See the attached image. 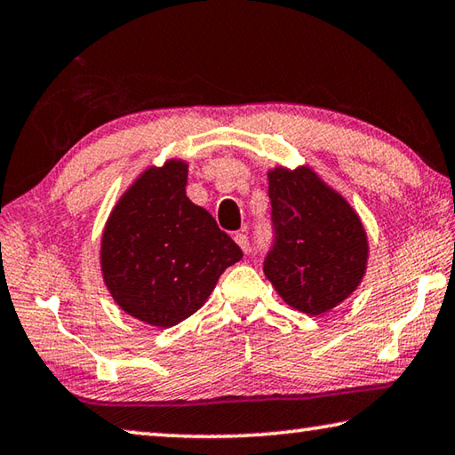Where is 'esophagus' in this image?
Wrapping results in <instances>:
<instances>
[{"label":"esophagus","instance_id":"obj_1","mask_svg":"<svg viewBox=\"0 0 455 455\" xmlns=\"http://www.w3.org/2000/svg\"><path fill=\"white\" fill-rule=\"evenodd\" d=\"M235 241H236V244L241 246V249L244 251V252H249L251 251V243H249V235L244 233V230H241V233H236L235 235Z\"/></svg>","mask_w":455,"mask_h":455}]
</instances>
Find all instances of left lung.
I'll use <instances>...</instances> for the list:
<instances>
[{
	"label": "left lung",
	"mask_w": 455,
	"mask_h": 455,
	"mask_svg": "<svg viewBox=\"0 0 455 455\" xmlns=\"http://www.w3.org/2000/svg\"><path fill=\"white\" fill-rule=\"evenodd\" d=\"M273 244L263 271L287 305L321 315L357 289L367 235L347 200L309 168L268 172Z\"/></svg>",
	"instance_id": "obj_1"
}]
</instances>
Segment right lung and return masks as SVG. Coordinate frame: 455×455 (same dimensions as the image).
<instances>
[{"mask_svg": "<svg viewBox=\"0 0 455 455\" xmlns=\"http://www.w3.org/2000/svg\"><path fill=\"white\" fill-rule=\"evenodd\" d=\"M188 168H150L112 211L102 236V273L114 301L148 325L172 327L204 305L243 251L187 196Z\"/></svg>", "mask_w": 455, "mask_h": 455, "instance_id": "add662e5", "label": "right lung"}]
</instances>
